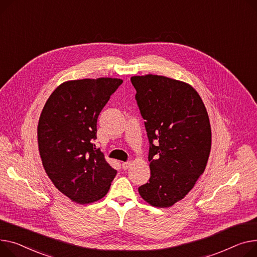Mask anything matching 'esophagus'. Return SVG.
Returning a JSON list of instances; mask_svg holds the SVG:
<instances>
[{
	"label": "esophagus",
	"instance_id": "esophagus-1",
	"mask_svg": "<svg viewBox=\"0 0 257 257\" xmlns=\"http://www.w3.org/2000/svg\"><path fill=\"white\" fill-rule=\"evenodd\" d=\"M130 166H131V162H129V161H128V162H123V164H122V167H123V169H125V170L128 169Z\"/></svg>",
	"mask_w": 257,
	"mask_h": 257
}]
</instances>
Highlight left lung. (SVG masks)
<instances>
[{
  "label": "left lung",
  "instance_id": "obj_1",
  "mask_svg": "<svg viewBox=\"0 0 257 257\" xmlns=\"http://www.w3.org/2000/svg\"><path fill=\"white\" fill-rule=\"evenodd\" d=\"M150 142L151 178L139 188L153 207L183 199L206 169L211 152L209 115L189 83L162 75L132 76Z\"/></svg>",
  "mask_w": 257,
  "mask_h": 257
}]
</instances>
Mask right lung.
Listing matches in <instances>:
<instances>
[{
    "label": "right lung",
    "mask_w": 257,
    "mask_h": 257,
    "mask_svg": "<svg viewBox=\"0 0 257 257\" xmlns=\"http://www.w3.org/2000/svg\"><path fill=\"white\" fill-rule=\"evenodd\" d=\"M123 82L101 77L68 80L51 93L37 128L43 167L57 189L85 204L104 197L116 175L97 149V118Z\"/></svg>",
    "instance_id": "right-lung-1"
}]
</instances>
